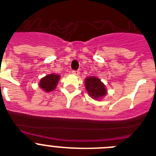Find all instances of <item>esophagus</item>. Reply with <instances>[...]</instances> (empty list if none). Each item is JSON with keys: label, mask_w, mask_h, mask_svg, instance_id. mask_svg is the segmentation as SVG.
Returning <instances> with one entry per match:
<instances>
[{"label": "esophagus", "mask_w": 156, "mask_h": 156, "mask_svg": "<svg viewBox=\"0 0 156 156\" xmlns=\"http://www.w3.org/2000/svg\"><path fill=\"white\" fill-rule=\"evenodd\" d=\"M71 73H72V74H73V75H76V76H78L80 74V72L77 71V70H73Z\"/></svg>", "instance_id": "34e87169"}]
</instances>
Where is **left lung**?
I'll use <instances>...</instances> for the list:
<instances>
[{
    "mask_svg": "<svg viewBox=\"0 0 156 156\" xmlns=\"http://www.w3.org/2000/svg\"><path fill=\"white\" fill-rule=\"evenodd\" d=\"M85 87L88 92V94L94 99H100L107 94L105 86L103 83L94 76L88 77L85 80Z\"/></svg>",
    "mask_w": 156,
    "mask_h": 156,
    "instance_id": "left-lung-1",
    "label": "left lung"
}]
</instances>
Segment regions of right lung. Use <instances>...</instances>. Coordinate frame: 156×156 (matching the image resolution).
Listing matches in <instances>:
<instances>
[{"mask_svg":"<svg viewBox=\"0 0 156 156\" xmlns=\"http://www.w3.org/2000/svg\"><path fill=\"white\" fill-rule=\"evenodd\" d=\"M59 78H60V76L55 75V74L46 76L40 81V87L47 92L51 91L55 89Z\"/></svg>","mask_w":156,"mask_h":156,"instance_id":"1","label":"right lung"}]
</instances>
